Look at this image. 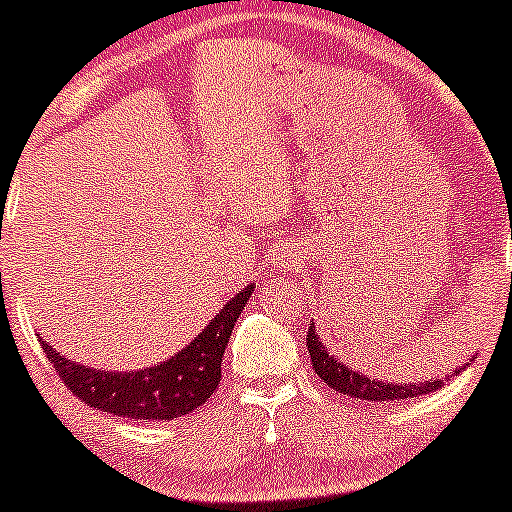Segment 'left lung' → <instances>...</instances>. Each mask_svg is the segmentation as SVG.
Instances as JSON below:
<instances>
[{"label": "left lung", "instance_id": "1", "mask_svg": "<svg viewBox=\"0 0 512 512\" xmlns=\"http://www.w3.org/2000/svg\"><path fill=\"white\" fill-rule=\"evenodd\" d=\"M308 352L310 362H313V370L323 379L328 387H333L335 392L345 394L352 399H365V402H402V399H414L419 394L436 392V389L444 387V377L441 379H429V382H412V384H389L379 382V379H370L367 374L350 370L347 365H342L335 355H330L325 350V345L320 342V335L315 333V323H310L308 328Z\"/></svg>", "mask_w": 512, "mask_h": 512}]
</instances>
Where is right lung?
Listing matches in <instances>:
<instances>
[{
	"label": "right lung",
	"instance_id": "right-lung-1",
	"mask_svg": "<svg viewBox=\"0 0 512 512\" xmlns=\"http://www.w3.org/2000/svg\"><path fill=\"white\" fill-rule=\"evenodd\" d=\"M254 283L239 291L217 318L182 352L155 367L138 372H105L68 360L56 347L41 340L46 357L68 389L88 407L128 419L172 421L202 407L221 379V357L231 328L249 303Z\"/></svg>",
	"mask_w": 512,
	"mask_h": 512
}]
</instances>
